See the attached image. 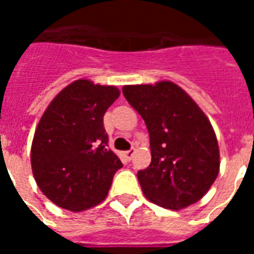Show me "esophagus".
<instances>
[{"label":"esophagus","instance_id":"1","mask_svg":"<svg viewBox=\"0 0 254 254\" xmlns=\"http://www.w3.org/2000/svg\"><path fill=\"white\" fill-rule=\"evenodd\" d=\"M134 153H135L134 149H130V150L125 151V157H127V159H131L133 158V155H134Z\"/></svg>","mask_w":254,"mask_h":254}]
</instances>
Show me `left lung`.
<instances>
[{"label": "left lung", "instance_id": "obj_1", "mask_svg": "<svg viewBox=\"0 0 254 254\" xmlns=\"http://www.w3.org/2000/svg\"><path fill=\"white\" fill-rule=\"evenodd\" d=\"M123 93L150 137V166L137 174L143 195L169 209L200 200L220 169L216 134L207 116L171 81L124 85Z\"/></svg>", "mask_w": 254, "mask_h": 254}]
</instances>
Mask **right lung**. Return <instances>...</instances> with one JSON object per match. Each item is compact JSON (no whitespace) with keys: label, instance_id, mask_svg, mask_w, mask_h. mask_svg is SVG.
Wrapping results in <instances>:
<instances>
[{"label":"right lung","instance_id":"obj_1","mask_svg":"<svg viewBox=\"0 0 254 254\" xmlns=\"http://www.w3.org/2000/svg\"><path fill=\"white\" fill-rule=\"evenodd\" d=\"M119 88L75 80L62 89L39 120L31 145V169L41 191L58 207L80 212L107 197L123 167L108 149L104 115Z\"/></svg>","mask_w":254,"mask_h":254}]
</instances>
